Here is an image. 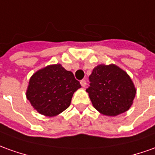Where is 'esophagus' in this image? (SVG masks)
<instances>
[{
    "instance_id": "obj_1",
    "label": "esophagus",
    "mask_w": 155,
    "mask_h": 155,
    "mask_svg": "<svg viewBox=\"0 0 155 155\" xmlns=\"http://www.w3.org/2000/svg\"><path fill=\"white\" fill-rule=\"evenodd\" d=\"M80 84L82 85V87H83V88H85V87H86V85H87V83H86V81H85V80H82V81L80 82Z\"/></svg>"
}]
</instances>
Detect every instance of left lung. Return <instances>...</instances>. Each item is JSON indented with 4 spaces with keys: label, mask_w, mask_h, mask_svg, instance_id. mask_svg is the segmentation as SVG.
<instances>
[{
    "label": "left lung",
    "mask_w": 155,
    "mask_h": 155,
    "mask_svg": "<svg viewBox=\"0 0 155 155\" xmlns=\"http://www.w3.org/2000/svg\"><path fill=\"white\" fill-rule=\"evenodd\" d=\"M86 89L93 106L104 116H116L127 111L137 89L130 76L115 64H100L89 76Z\"/></svg>",
    "instance_id": "1"
}]
</instances>
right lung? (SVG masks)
Returning a JSON list of instances; mask_svg holds the SVG:
<instances>
[{
  "mask_svg": "<svg viewBox=\"0 0 155 155\" xmlns=\"http://www.w3.org/2000/svg\"><path fill=\"white\" fill-rule=\"evenodd\" d=\"M80 88V83L71 71L61 64H54L31 76L26 97L39 114L52 117L69 107L73 94Z\"/></svg>",
  "mask_w": 155,
  "mask_h": 155,
  "instance_id": "right-lung-1",
  "label": "right lung"
}]
</instances>
